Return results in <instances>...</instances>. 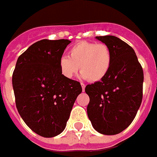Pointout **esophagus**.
I'll return each mask as SVG.
<instances>
[{
    "mask_svg": "<svg viewBox=\"0 0 157 157\" xmlns=\"http://www.w3.org/2000/svg\"><path fill=\"white\" fill-rule=\"evenodd\" d=\"M81 85H82V91H84V90H85V84L82 83Z\"/></svg>",
    "mask_w": 157,
    "mask_h": 157,
    "instance_id": "esophagus-1",
    "label": "esophagus"
}]
</instances>
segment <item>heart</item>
<instances>
[{"instance_id": "obj_1", "label": "heart", "mask_w": 157, "mask_h": 157, "mask_svg": "<svg viewBox=\"0 0 157 157\" xmlns=\"http://www.w3.org/2000/svg\"><path fill=\"white\" fill-rule=\"evenodd\" d=\"M112 63L110 48L103 43L81 41L74 45L68 56L59 60V68L62 75L72 79L78 72L91 82H100L108 75Z\"/></svg>"}]
</instances>
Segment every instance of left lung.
I'll return each mask as SVG.
<instances>
[{
	"mask_svg": "<svg viewBox=\"0 0 157 157\" xmlns=\"http://www.w3.org/2000/svg\"><path fill=\"white\" fill-rule=\"evenodd\" d=\"M112 53L108 75L89 84L87 113L97 132L116 135L127 128L136 116L143 100V71L131 47L113 35L96 36Z\"/></svg>",
	"mask_w": 157,
	"mask_h": 157,
	"instance_id": "obj_1",
	"label": "left lung"
}]
</instances>
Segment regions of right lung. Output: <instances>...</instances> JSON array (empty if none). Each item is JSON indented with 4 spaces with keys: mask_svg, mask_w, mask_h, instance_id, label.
I'll use <instances>...</instances> for the list:
<instances>
[{
    "mask_svg": "<svg viewBox=\"0 0 157 157\" xmlns=\"http://www.w3.org/2000/svg\"><path fill=\"white\" fill-rule=\"evenodd\" d=\"M71 41L41 40L18 58L12 76L15 104L29 127L43 137H54L67 125L76 97L82 91L79 82L65 78L59 60Z\"/></svg>",
    "mask_w": 157,
    "mask_h": 157,
    "instance_id": "right-lung-1",
    "label": "right lung"
}]
</instances>
